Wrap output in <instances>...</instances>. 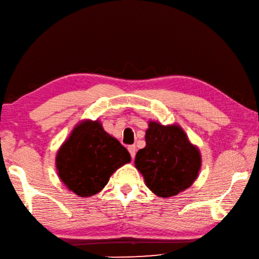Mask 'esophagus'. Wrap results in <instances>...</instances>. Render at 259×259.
<instances>
[{
  "label": "esophagus",
  "mask_w": 259,
  "mask_h": 259,
  "mask_svg": "<svg viewBox=\"0 0 259 259\" xmlns=\"http://www.w3.org/2000/svg\"><path fill=\"white\" fill-rule=\"evenodd\" d=\"M128 151H130L132 158H135V155H136V146H135V145H131V146H128Z\"/></svg>",
  "instance_id": "1"
}]
</instances>
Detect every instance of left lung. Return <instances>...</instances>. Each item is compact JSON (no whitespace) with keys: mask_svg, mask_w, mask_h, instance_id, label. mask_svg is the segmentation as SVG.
Segmentation results:
<instances>
[{"mask_svg":"<svg viewBox=\"0 0 259 259\" xmlns=\"http://www.w3.org/2000/svg\"><path fill=\"white\" fill-rule=\"evenodd\" d=\"M146 146L137 151L135 167L149 190L161 198L177 195L197 179L201 155L179 125L149 122Z\"/></svg>","mask_w":259,"mask_h":259,"instance_id":"8db88e82","label":"left lung"}]
</instances>
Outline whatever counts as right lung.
Masks as SVG:
<instances>
[{"label": "right lung", "mask_w": 259, "mask_h": 259, "mask_svg": "<svg viewBox=\"0 0 259 259\" xmlns=\"http://www.w3.org/2000/svg\"><path fill=\"white\" fill-rule=\"evenodd\" d=\"M131 161V155L99 121H82L61 145L56 157L59 178L81 198L100 192L116 169Z\"/></svg>", "instance_id": "1"}]
</instances>
